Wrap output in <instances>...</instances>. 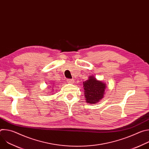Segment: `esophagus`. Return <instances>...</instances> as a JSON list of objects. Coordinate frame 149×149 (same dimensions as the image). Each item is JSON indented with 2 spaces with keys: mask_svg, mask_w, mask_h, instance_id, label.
I'll return each instance as SVG.
<instances>
[{
  "mask_svg": "<svg viewBox=\"0 0 149 149\" xmlns=\"http://www.w3.org/2000/svg\"><path fill=\"white\" fill-rule=\"evenodd\" d=\"M67 81L68 82V83H70V84H72L73 82H74V80L73 79H67Z\"/></svg>",
  "mask_w": 149,
  "mask_h": 149,
  "instance_id": "esophagus-1",
  "label": "esophagus"
}]
</instances>
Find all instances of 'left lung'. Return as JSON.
<instances>
[{
    "label": "left lung",
    "instance_id": "left-lung-1",
    "mask_svg": "<svg viewBox=\"0 0 149 149\" xmlns=\"http://www.w3.org/2000/svg\"><path fill=\"white\" fill-rule=\"evenodd\" d=\"M107 88L106 84L98 80L93 75L88 77V79L83 82L84 96L86 102L91 104L98 103L104 97L105 90Z\"/></svg>",
    "mask_w": 149,
    "mask_h": 149
}]
</instances>
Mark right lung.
<instances>
[{
	"label": "right lung",
	"instance_id": "right-lung-1",
	"mask_svg": "<svg viewBox=\"0 0 149 149\" xmlns=\"http://www.w3.org/2000/svg\"><path fill=\"white\" fill-rule=\"evenodd\" d=\"M55 84H56L55 82H54V83L51 84V86H49L50 87H48V88H51V90L52 91V92H54V91H55V88H55V87H56V85Z\"/></svg>",
	"mask_w": 149,
	"mask_h": 149
}]
</instances>
